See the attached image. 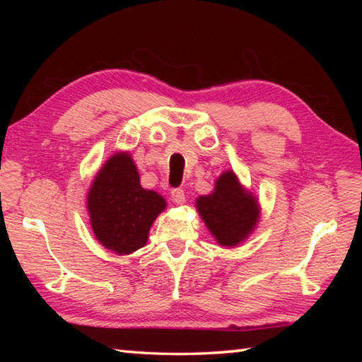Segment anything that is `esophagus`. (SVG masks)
I'll list each match as a JSON object with an SVG mask.
<instances>
[{"mask_svg": "<svg viewBox=\"0 0 362 362\" xmlns=\"http://www.w3.org/2000/svg\"><path fill=\"white\" fill-rule=\"evenodd\" d=\"M170 199H173L175 204H183L185 203V192H183L182 188L173 189V193H170Z\"/></svg>", "mask_w": 362, "mask_h": 362, "instance_id": "34e87169", "label": "esophagus"}]
</instances>
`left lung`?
I'll return each mask as SVG.
<instances>
[{"label":"left lung","mask_w":362,"mask_h":362,"mask_svg":"<svg viewBox=\"0 0 362 362\" xmlns=\"http://www.w3.org/2000/svg\"><path fill=\"white\" fill-rule=\"evenodd\" d=\"M194 204L206 228L223 247L240 246L260 222L259 198L231 169L220 174L212 192L196 198Z\"/></svg>","instance_id":"8db88e82"}]
</instances>
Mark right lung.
Instances as JSON below:
<instances>
[{
	"label": "right lung",
	"instance_id": "add662e5",
	"mask_svg": "<svg viewBox=\"0 0 362 362\" xmlns=\"http://www.w3.org/2000/svg\"><path fill=\"white\" fill-rule=\"evenodd\" d=\"M86 207L95 240L116 255H129L145 246L153 222L168 203L140 185L131 153L116 151L97 170Z\"/></svg>",
	"mask_w": 362,
	"mask_h": 362
}]
</instances>
